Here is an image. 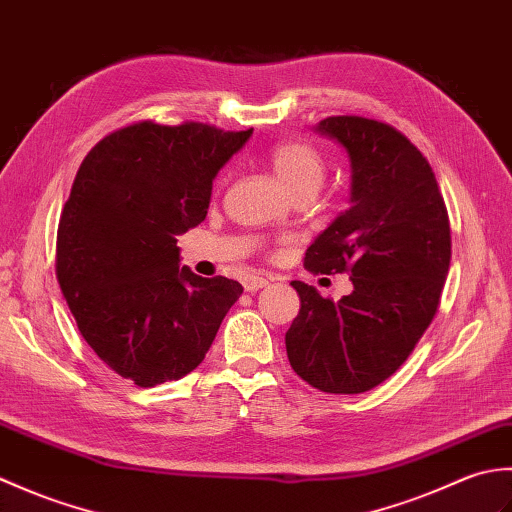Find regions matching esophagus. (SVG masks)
Instances as JSON below:
<instances>
[{"label": "esophagus", "mask_w": 512, "mask_h": 512, "mask_svg": "<svg viewBox=\"0 0 512 512\" xmlns=\"http://www.w3.org/2000/svg\"><path fill=\"white\" fill-rule=\"evenodd\" d=\"M268 286V279L266 277H259V275H246L244 277V290L246 292H257Z\"/></svg>", "instance_id": "34e87169"}]
</instances>
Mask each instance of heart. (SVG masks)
Wrapping results in <instances>:
<instances>
[{
	"instance_id": "1",
	"label": "heart",
	"mask_w": 512,
	"mask_h": 512,
	"mask_svg": "<svg viewBox=\"0 0 512 512\" xmlns=\"http://www.w3.org/2000/svg\"><path fill=\"white\" fill-rule=\"evenodd\" d=\"M270 169L288 193L319 189L325 178V165L317 149L306 140H286L270 151Z\"/></svg>"
}]
</instances>
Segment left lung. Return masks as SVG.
I'll return each instance as SVG.
<instances>
[{
	"instance_id": "left-lung-1",
	"label": "left lung",
	"mask_w": 512,
	"mask_h": 512,
	"mask_svg": "<svg viewBox=\"0 0 512 512\" xmlns=\"http://www.w3.org/2000/svg\"><path fill=\"white\" fill-rule=\"evenodd\" d=\"M314 132L350 160V209L306 250L314 273H350L332 301L292 281L301 310L286 332L292 369L328 394H363L407 361L436 317L451 264V226L427 158L385 123L330 116Z\"/></svg>"
}]
</instances>
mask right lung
<instances>
[{
  "mask_svg": "<svg viewBox=\"0 0 512 512\" xmlns=\"http://www.w3.org/2000/svg\"><path fill=\"white\" fill-rule=\"evenodd\" d=\"M253 129L134 123L96 143L63 204L57 279L79 332L138 387L198 367L242 295L180 268L178 235L204 222L213 180Z\"/></svg>",
  "mask_w": 512,
  "mask_h": 512,
  "instance_id": "right-lung-1",
  "label": "right lung"
}]
</instances>
